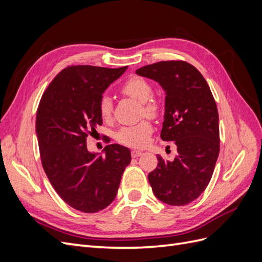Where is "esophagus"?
<instances>
[{"instance_id": "obj_1", "label": "esophagus", "mask_w": 262, "mask_h": 262, "mask_svg": "<svg viewBox=\"0 0 262 262\" xmlns=\"http://www.w3.org/2000/svg\"><path fill=\"white\" fill-rule=\"evenodd\" d=\"M142 154H143V153H142L141 150H137V149H133L132 152H131L132 157H139V156H141Z\"/></svg>"}]
</instances>
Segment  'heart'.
<instances>
[{
	"instance_id": "obj_1",
	"label": "heart",
	"mask_w": 262,
	"mask_h": 262,
	"mask_svg": "<svg viewBox=\"0 0 262 262\" xmlns=\"http://www.w3.org/2000/svg\"><path fill=\"white\" fill-rule=\"evenodd\" d=\"M121 92L142 104V115L155 118L161 113V104L152 95V86L143 77L132 76L126 80L121 87ZM98 110L100 117L108 120L113 113V100L108 96H102L99 100ZM153 125L148 120H143L137 124L123 126L117 133V140L122 144L133 147H144L149 141Z\"/></svg>"
}]
</instances>
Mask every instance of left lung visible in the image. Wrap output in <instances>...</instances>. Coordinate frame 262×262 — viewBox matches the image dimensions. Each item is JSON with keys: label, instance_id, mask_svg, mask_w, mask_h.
Here are the masks:
<instances>
[{"label": "left lung", "instance_id": "left-lung-1", "mask_svg": "<svg viewBox=\"0 0 262 262\" xmlns=\"http://www.w3.org/2000/svg\"><path fill=\"white\" fill-rule=\"evenodd\" d=\"M165 91L163 141H175L178 155L148 173L153 192L162 202L181 207L208 187L220 153L219 113L202 74L185 61H162L138 69Z\"/></svg>", "mask_w": 262, "mask_h": 262}]
</instances>
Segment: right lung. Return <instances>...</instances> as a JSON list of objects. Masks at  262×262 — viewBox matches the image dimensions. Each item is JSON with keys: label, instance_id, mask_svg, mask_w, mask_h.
<instances>
[{"label": "right lung", "instance_id": "right-lung-1", "mask_svg": "<svg viewBox=\"0 0 262 262\" xmlns=\"http://www.w3.org/2000/svg\"><path fill=\"white\" fill-rule=\"evenodd\" d=\"M126 68L68 67L39 102L36 133L46 175L63 201L84 213L104 210L115 200L131 162L130 149L120 144L107 145L104 155L90 152L86 145L89 134L102 124V94Z\"/></svg>", "mask_w": 262, "mask_h": 262}]
</instances>
